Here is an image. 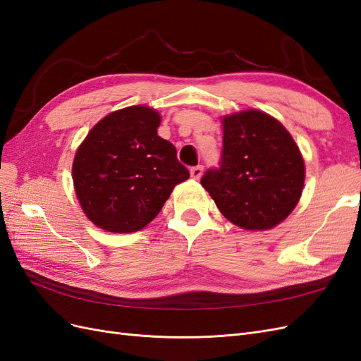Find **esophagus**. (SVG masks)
<instances>
[{"label":"esophagus","instance_id":"obj_1","mask_svg":"<svg viewBox=\"0 0 361 361\" xmlns=\"http://www.w3.org/2000/svg\"><path fill=\"white\" fill-rule=\"evenodd\" d=\"M190 173H191V178L192 179H200L202 174H203V167L202 166H195V167H192L190 170Z\"/></svg>","mask_w":361,"mask_h":361}]
</instances>
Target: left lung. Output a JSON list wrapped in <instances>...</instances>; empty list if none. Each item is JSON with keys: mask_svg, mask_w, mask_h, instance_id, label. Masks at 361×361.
Here are the masks:
<instances>
[{"mask_svg": "<svg viewBox=\"0 0 361 361\" xmlns=\"http://www.w3.org/2000/svg\"><path fill=\"white\" fill-rule=\"evenodd\" d=\"M304 176V159L286 128L267 113L247 110L223 117L220 167L200 182L228 221L265 231L293 211Z\"/></svg>", "mask_w": 361, "mask_h": 361, "instance_id": "8db88e82", "label": "left lung"}]
</instances>
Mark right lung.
Listing matches in <instances>:
<instances>
[{"label":"right lung","mask_w":361,"mask_h":361,"mask_svg":"<svg viewBox=\"0 0 361 361\" xmlns=\"http://www.w3.org/2000/svg\"><path fill=\"white\" fill-rule=\"evenodd\" d=\"M161 116L134 105L105 116L76 150L72 178L89 220L130 233L147 226L178 183L190 178L176 147L158 135Z\"/></svg>","instance_id":"right-lung-1"}]
</instances>
